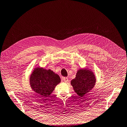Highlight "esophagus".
Masks as SVG:
<instances>
[{
  "instance_id": "obj_1",
  "label": "esophagus",
  "mask_w": 127,
  "mask_h": 127,
  "mask_svg": "<svg viewBox=\"0 0 127 127\" xmlns=\"http://www.w3.org/2000/svg\"><path fill=\"white\" fill-rule=\"evenodd\" d=\"M63 80H64V81L65 82H67L68 81V77H64L63 78Z\"/></svg>"
}]
</instances>
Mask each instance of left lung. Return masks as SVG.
Listing matches in <instances>:
<instances>
[{"label": "left lung", "instance_id": "8db88e82", "mask_svg": "<svg viewBox=\"0 0 127 127\" xmlns=\"http://www.w3.org/2000/svg\"><path fill=\"white\" fill-rule=\"evenodd\" d=\"M96 82L93 71L87 69H80L77 71L75 78L71 81V85L75 93L83 97L94 88Z\"/></svg>", "mask_w": 127, "mask_h": 127}]
</instances>
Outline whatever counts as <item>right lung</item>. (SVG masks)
<instances>
[{
    "label": "right lung",
    "mask_w": 127,
    "mask_h": 127,
    "mask_svg": "<svg viewBox=\"0 0 127 127\" xmlns=\"http://www.w3.org/2000/svg\"><path fill=\"white\" fill-rule=\"evenodd\" d=\"M31 89L41 97L47 98L61 82L60 76L52 70L39 67L34 69L30 77Z\"/></svg>",
    "instance_id": "add662e5"
}]
</instances>
